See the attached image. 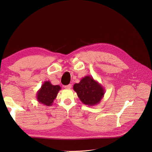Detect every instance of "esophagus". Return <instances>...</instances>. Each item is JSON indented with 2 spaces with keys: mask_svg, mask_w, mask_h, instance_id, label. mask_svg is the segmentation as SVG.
Wrapping results in <instances>:
<instances>
[{
  "mask_svg": "<svg viewBox=\"0 0 152 152\" xmlns=\"http://www.w3.org/2000/svg\"><path fill=\"white\" fill-rule=\"evenodd\" d=\"M64 87H65V89H70L72 87V84H68L67 86H64Z\"/></svg>",
  "mask_w": 152,
  "mask_h": 152,
  "instance_id": "obj_1",
  "label": "esophagus"
}]
</instances>
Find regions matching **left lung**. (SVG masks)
I'll return each mask as SVG.
<instances>
[{
  "label": "left lung",
  "mask_w": 152,
  "mask_h": 152,
  "mask_svg": "<svg viewBox=\"0 0 152 152\" xmlns=\"http://www.w3.org/2000/svg\"><path fill=\"white\" fill-rule=\"evenodd\" d=\"M73 88L81 102L90 107L99 104L105 92L102 84L91 76L82 78L79 83L73 85Z\"/></svg>",
  "instance_id": "obj_1"
}]
</instances>
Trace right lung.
Returning <instances> with one entry per match:
<instances>
[{"label": "right lung", "instance_id": "add662e5", "mask_svg": "<svg viewBox=\"0 0 152 152\" xmlns=\"http://www.w3.org/2000/svg\"><path fill=\"white\" fill-rule=\"evenodd\" d=\"M59 90H61L59 86H54L50 81H45L37 93V99L40 103L49 107L53 105Z\"/></svg>", "mask_w": 152, "mask_h": 152}]
</instances>
